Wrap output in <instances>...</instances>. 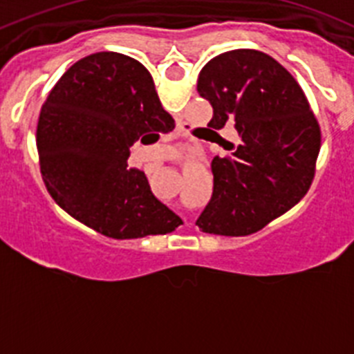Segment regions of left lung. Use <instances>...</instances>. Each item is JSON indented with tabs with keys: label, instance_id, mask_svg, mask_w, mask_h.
Returning <instances> with one entry per match:
<instances>
[{
	"label": "left lung",
	"instance_id": "left-lung-1",
	"mask_svg": "<svg viewBox=\"0 0 354 354\" xmlns=\"http://www.w3.org/2000/svg\"><path fill=\"white\" fill-rule=\"evenodd\" d=\"M196 90L214 111L209 129L232 124L239 134L232 156L212 159V198L196 225L218 236L257 232L310 187L321 150L315 115L290 72L255 49L214 56Z\"/></svg>",
	"mask_w": 354,
	"mask_h": 354
}]
</instances>
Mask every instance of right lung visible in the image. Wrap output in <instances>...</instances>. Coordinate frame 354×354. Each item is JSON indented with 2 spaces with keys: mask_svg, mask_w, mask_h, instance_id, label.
Masks as SVG:
<instances>
[{
  "mask_svg": "<svg viewBox=\"0 0 354 354\" xmlns=\"http://www.w3.org/2000/svg\"><path fill=\"white\" fill-rule=\"evenodd\" d=\"M154 81L120 53L84 56L64 72L37 124L40 174L74 220L113 239L159 236L183 223L161 204L145 174L127 168L129 147L174 131Z\"/></svg>",
  "mask_w": 354,
  "mask_h": 354,
  "instance_id": "1",
  "label": "right lung"
}]
</instances>
